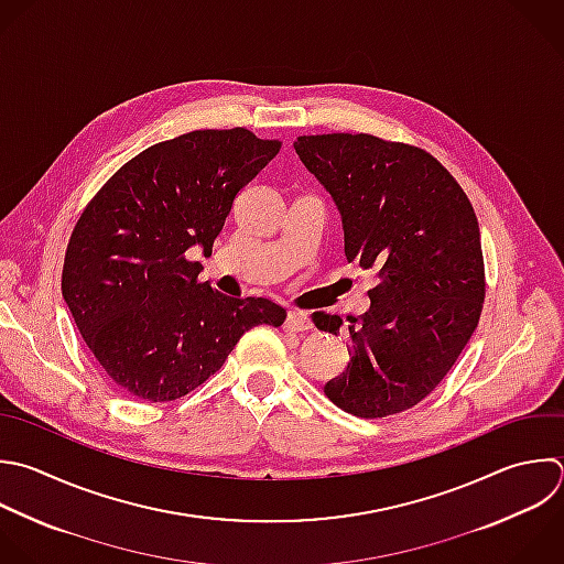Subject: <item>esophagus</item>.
<instances>
[{"label":"esophagus","mask_w":564,"mask_h":564,"mask_svg":"<svg viewBox=\"0 0 564 564\" xmlns=\"http://www.w3.org/2000/svg\"><path fill=\"white\" fill-rule=\"evenodd\" d=\"M284 328L286 330H293V333H304V330H311L313 328V322L306 313H300V311H289L286 319H284Z\"/></svg>","instance_id":"esophagus-1"}]
</instances>
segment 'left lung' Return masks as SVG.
<instances>
[{
	"label": "left lung",
	"instance_id": "1",
	"mask_svg": "<svg viewBox=\"0 0 564 564\" xmlns=\"http://www.w3.org/2000/svg\"><path fill=\"white\" fill-rule=\"evenodd\" d=\"M304 167L330 194L348 262L372 269L370 308L348 317V368L324 386L348 414L377 419L427 397L469 341L485 271L476 214L427 152L370 134L297 137ZM337 335L339 315L315 313Z\"/></svg>",
	"mask_w": 564,
	"mask_h": 564
}]
</instances>
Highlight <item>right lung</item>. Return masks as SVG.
Instances as JSON below:
<instances>
[{
	"label": "right lung",
	"instance_id": "obj_1",
	"mask_svg": "<svg viewBox=\"0 0 564 564\" xmlns=\"http://www.w3.org/2000/svg\"><path fill=\"white\" fill-rule=\"evenodd\" d=\"M280 148L245 128L196 130L128 161L84 209L62 293L121 390L150 403L185 397L249 328L286 319L271 300L198 282L203 264L185 258L192 247L212 256L234 198Z\"/></svg>",
	"mask_w": 564,
	"mask_h": 564
}]
</instances>
